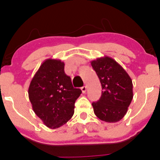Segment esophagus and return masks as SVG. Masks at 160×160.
<instances>
[{
    "instance_id": "esophagus-1",
    "label": "esophagus",
    "mask_w": 160,
    "mask_h": 160,
    "mask_svg": "<svg viewBox=\"0 0 160 160\" xmlns=\"http://www.w3.org/2000/svg\"><path fill=\"white\" fill-rule=\"evenodd\" d=\"M86 89H87V87H86V86H82V87H81V90H82V93H86Z\"/></svg>"
}]
</instances>
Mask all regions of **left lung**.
<instances>
[{"label":"left lung","mask_w":160,"mask_h":160,"mask_svg":"<svg viewBox=\"0 0 160 160\" xmlns=\"http://www.w3.org/2000/svg\"><path fill=\"white\" fill-rule=\"evenodd\" d=\"M102 84V96L92 104L95 114L101 120L117 122L127 113L133 98L132 79L123 68L108 56L91 62Z\"/></svg>","instance_id":"obj_1"}]
</instances>
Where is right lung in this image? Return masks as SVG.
I'll return each mask as SVG.
<instances>
[{
  "label": "right lung",
  "instance_id": "obj_1",
  "mask_svg": "<svg viewBox=\"0 0 160 160\" xmlns=\"http://www.w3.org/2000/svg\"><path fill=\"white\" fill-rule=\"evenodd\" d=\"M65 63L48 58L40 66L28 88L33 111L49 128L61 127L72 117L82 91L73 87Z\"/></svg>",
  "mask_w": 160,
  "mask_h": 160
}]
</instances>
